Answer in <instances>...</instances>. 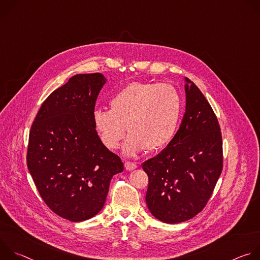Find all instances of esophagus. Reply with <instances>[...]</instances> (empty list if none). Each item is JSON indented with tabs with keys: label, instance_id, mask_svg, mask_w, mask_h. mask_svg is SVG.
I'll list each match as a JSON object with an SVG mask.
<instances>
[{
	"label": "esophagus",
	"instance_id": "34e87169",
	"mask_svg": "<svg viewBox=\"0 0 260 260\" xmlns=\"http://www.w3.org/2000/svg\"><path fill=\"white\" fill-rule=\"evenodd\" d=\"M137 168H138V165L135 164V162H131V161H126L125 162V169L127 171H133V170H135Z\"/></svg>",
	"mask_w": 260,
	"mask_h": 260
}]
</instances>
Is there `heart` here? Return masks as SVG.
<instances>
[{
  "mask_svg": "<svg viewBox=\"0 0 260 260\" xmlns=\"http://www.w3.org/2000/svg\"><path fill=\"white\" fill-rule=\"evenodd\" d=\"M182 102L177 89L169 84L133 82L110 100V110L96 109L93 126L109 149H116L125 134L131 133L123 151L135 155L162 149L174 138Z\"/></svg>",
  "mask_w": 260,
  "mask_h": 260,
  "instance_id": "obj_1",
  "label": "heart"
}]
</instances>
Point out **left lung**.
<instances>
[{
	"label": "left lung",
	"mask_w": 260,
	"mask_h": 260,
	"mask_svg": "<svg viewBox=\"0 0 260 260\" xmlns=\"http://www.w3.org/2000/svg\"><path fill=\"white\" fill-rule=\"evenodd\" d=\"M186 110L173 140L142 168L149 178L146 204L166 223L198 215L211 198L223 167L217 117L199 87L185 78Z\"/></svg>",
	"instance_id": "left-lung-1"
}]
</instances>
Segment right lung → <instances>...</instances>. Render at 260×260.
Instances as JSON below:
<instances>
[{"label":"right lung","mask_w":260,"mask_h":260,"mask_svg":"<svg viewBox=\"0 0 260 260\" xmlns=\"http://www.w3.org/2000/svg\"><path fill=\"white\" fill-rule=\"evenodd\" d=\"M106 82L101 73L71 77L44 101L29 132L26 164L36 187L55 214L73 222L103 209L111 179L123 171L92 122Z\"/></svg>","instance_id":"1"}]
</instances>
